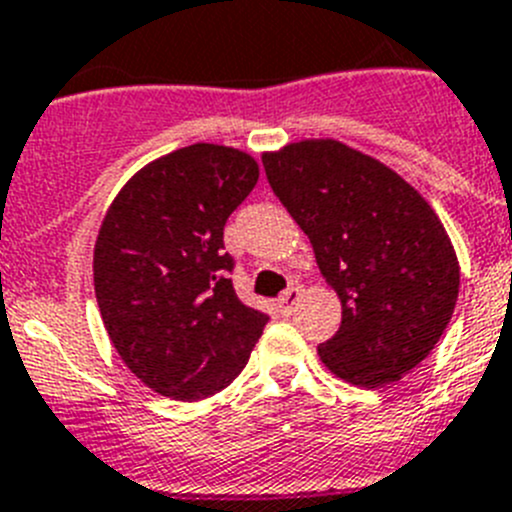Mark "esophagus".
Segmentation results:
<instances>
[{"label": "esophagus", "instance_id": "34e87169", "mask_svg": "<svg viewBox=\"0 0 512 512\" xmlns=\"http://www.w3.org/2000/svg\"><path fill=\"white\" fill-rule=\"evenodd\" d=\"M297 297H300V287H289V289H284L282 295H279V300H277L279 310H282V312H289V310H292V307H295V302H297Z\"/></svg>", "mask_w": 512, "mask_h": 512}]
</instances>
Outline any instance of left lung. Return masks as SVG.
Segmentation results:
<instances>
[{"label":"left lung","mask_w":512,"mask_h":512,"mask_svg":"<svg viewBox=\"0 0 512 512\" xmlns=\"http://www.w3.org/2000/svg\"><path fill=\"white\" fill-rule=\"evenodd\" d=\"M264 169L341 300V328L318 346L323 364L359 387L397 382L431 354L459 297L438 215L402 176L338 140L266 153Z\"/></svg>","instance_id":"obj_1"}]
</instances>
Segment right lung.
Listing matches in <instances>:
<instances>
[{
    "label": "right lung",
    "mask_w": 512,
    "mask_h": 512,
    "mask_svg": "<svg viewBox=\"0 0 512 512\" xmlns=\"http://www.w3.org/2000/svg\"><path fill=\"white\" fill-rule=\"evenodd\" d=\"M259 182L235 148L194 143L130 179L94 246V292L125 366L158 395L205 400L248 364L269 315L233 289L223 230Z\"/></svg>",
    "instance_id": "1"
}]
</instances>
